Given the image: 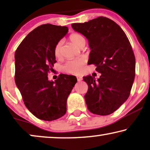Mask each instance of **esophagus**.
<instances>
[{"label":"esophagus","instance_id":"esophagus-1","mask_svg":"<svg viewBox=\"0 0 150 150\" xmlns=\"http://www.w3.org/2000/svg\"><path fill=\"white\" fill-rule=\"evenodd\" d=\"M83 79H82V77H77V81L78 82H81Z\"/></svg>","mask_w":150,"mask_h":150}]
</instances>
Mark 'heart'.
<instances>
[{
    "label": "heart",
    "mask_w": 150,
    "mask_h": 150,
    "mask_svg": "<svg viewBox=\"0 0 150 150\" xmlns=\"http://www.w3.org/2000/svg\"><path fill=\"white\" fill-rule=\"evenodd\" d=\"M69 40L73 43L75 46L80 48L83 44H85V39L82 35L79 33H73L69 36ZM63 40H59L55 45L54 48V53L55 57L57 58L61 57L62 54ZM85 65V60L83 58L76 59L73 60H69L65 63L63 66V69L65 72L71 74L79 75L83 72L84 67Z\"/></svg>",
    "instance_id": "b5f03b06"
}]
</instances>
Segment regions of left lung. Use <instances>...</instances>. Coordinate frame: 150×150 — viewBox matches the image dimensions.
<instances>
[{"mask_svg":"<svg viewBox=\"0 0 150 150\" xmlns=\"http://www.w3.org/2000/svg\"><path fill=\"white\" fill-rule=\"evenodd\" d=\"M71 27L89 41L91 49L88 64L101 73L98 81L83 77L88 85L85 95L92 113L108 115L128 99L135 77V57L132 46L122 28L109 18L100 16Z\"/></svg>","mask_w":150,"mask_h":150,"instance_id":"left-lung-1","label":"left lung"}]
</instances>
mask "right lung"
<instances>
[{"label":"right lung","instance_id":"1","mask_svg":"<svg viewBox=\"0 0 150 150\" xmlns=\"http://www.w3.org/2000/svg\"><path fill=\"white\" fill-rule=\"evenodd\" d=\"M68 31L67 26L42 24L33 30L15 52V82L26 107L40 120L53 121L66 112L67 99L77 79L61 74L50 81L55 45Z\"/></svg>","mask_w":150,"mask_h":150}]
</instances>
